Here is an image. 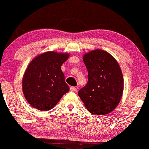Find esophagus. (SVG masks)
Returning a JSON list of instances; mask_svg holds the SVG:
<instances>
[{
	"mask_svg": "<svg viewBox=\"0 0 149 149\" xmlns=\"http://www.w3.org/2000/svg\"><path fill=\"white\" fill-rule=\"evenodd\" d=\"M70 90L71 91L74 92V91H77V88L74 87H70Z\"/></svg>",
	"mask_w": 149,
	"mask_h": 149,
	"instance_id": "1",
	"label": "esophagus"
}]
</instances>
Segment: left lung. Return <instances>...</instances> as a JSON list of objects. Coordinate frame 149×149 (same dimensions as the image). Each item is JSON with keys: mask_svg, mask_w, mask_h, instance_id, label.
I'll use <instances>...</instances> for the list:
<instances>
[{"mask_svg": "<svg viewBox=\"0 0 149 149\" xmlns=\"http://www.w3.org/2000/svg\"><path fill=\"white\" fill-rule=\"evenodd\" d=\"M83 62L88 71V82L78 92L85 106L94 115L110 113L119 104L124 90V79L120 65L103 49L86 53Z\"/></svg>", "mask_w": 149, "mask_h": 149, "instance_id": "8db88e82", "label": "left lung"}]
</instances>
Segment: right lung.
Wrapping results in <instances>:
<instances>
[{
  "instance_id": "obj_1",
  "label": "right lung",
  "mask_w": 149,
  "mask_h": 149,
  "mask_svg": "<svg viewBox=\"0 0 149 149\" xmlns=\"http://www.w3.org/2000/svg\"><path fill=\"white\" fill-rule=\"evenodd\" d=\"M68 53L49 51L36 56L23 75L22 88L27 102L41 111L52 109L69 91L62 64L68 58Z\"/></svg>"
}]
</instances>
